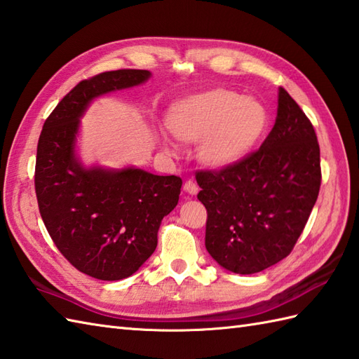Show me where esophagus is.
Masks as SVG:
<instances>
[{
  "label": "esophagus",
  "instance_id": "obj_1",
  "mask_svg": "<svg viewBox=\"0 0 359 359\" xmlns=\"http://www.w3.org/2000/svg\"><path fill=\"white\" fill-rule=\"evenodd\" d=\"M184 189H185L188 194H191V196H196L197 193H199V187H197V184H196V182H193V180H187L185 185H184Z\"/></svg>",
  "mask_w": 359,
  "mask_h": 359
}]
</instances>
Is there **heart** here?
I'll return each instance as SVG.
<instances>
[{
  "instance_id": "heart-1",
  "label": "heart",
  "mask_w": 359,
  "mask_h": 359,
  "mask_svg": "<svg viewBox=\"0 0 359 359\" xmlns=\"http://www.w3.org/2000/svg\"><path fill=\"white\" fill-rule=\"evenodd\" d=\"M168 126L177 139L202 143L201 158L212 168L238 163L261 142L269 114L255 98L228 88H215L175 103Z\"/></svg>"
}]
</instances>
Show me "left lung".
I'll return each instance as SVG.
<instances>
[{
	"label": "left lung",
	"mask_w": 359,
	"mask_h": 359,
	"mask_svg": "<svg viewBox=\"0 0 359 359\" xmlns=\"http://www.w3.org/2000/svg\"><path fill=\"white\" fill-rule=\"evenodd\" d=\"M196 180L208 215V253L233 273L262 271L292 253L315 207L321 187L315 128L280 88L278 117L261 148L234 165L197 171Z\"/></svg>",
	"instance_id": "left-lung-1"
}]
</instances>
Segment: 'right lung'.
Segmentation results:
<instances>
[{
	"mask_svg": "<svg viewBox=\"0 0 359 359\" xmlns=\"http://www.w3.org/2000/svg\"><path fill=\"white\" fill-rule=\"evenodd\" d=\"M149 77L144 69H118L81 80L46 118L38 139L35 193L46 230L75 269L100 280L131 276L154 253L182 179L135 168L85 170L74 154L79 118L95 97Z\"/></svg>",
	"mask_w": 359,
	"mask_h": 359,
	"instance_id": "1",
	"label": "right lung"
}]
</instances>
